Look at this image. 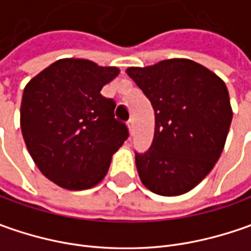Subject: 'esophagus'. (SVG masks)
<instances>
[{
    "instance_id": "esophagus-1",
    "label": "esophagus",
    "mask_w": 251,
    "mask_h": 251,
    "mask_svg": "<svg viewBox=\"0 0 251 251\" xmlns=\"http://www.w3.org/2000/svg\"><path fill=\"white\" fill-rule=\"evenodd\" d=\"M127 127H128V131L132 134V131H134V120H132V119L128 120V123H127Z\"/></svg>"
}]
</instances>
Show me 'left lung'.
I'll use <instances>...</instances> for the list:
<instances>
[{"mask_svg": "<svg viewBox=\"0 0 251 251\" xmlns=\"http://www.w3.org/2000/svg\"><path fill=\"white\" fill-rule=\"evenodd\" d=\"M126 73L155 110V134L135 153L141 181L155 194L181 196L197 186L219 159L233 111L225 82L188 58H170Z\"/></svg>", "mask_w": 251, "mask_h": 251, "instance_id": "8db88e82", "label": "left lung"}]
</instances>
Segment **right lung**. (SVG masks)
Here are the masks:
<instances>
[{"instance_id": "right-lung-1", "label": "right lung", "mask_w": 251, "mask_h": 251, "mask_svg": "<svg viewBox=\"0 0 251 251\" xmlns=\"http://www.w3.org/2000/svg\"><path fill=\"white\" fill-rule=\"evenodd\" d=\"M120 70L85 58H61L25 86L21 130L39 170L67 190L95 187L128 137L116 103L100 95Z\"/></svg>"}]
</instances>
